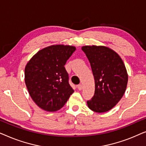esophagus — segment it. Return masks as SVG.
<instances>
[{
    "instance_id": "34e87169",
    "label": "esophagus",
    "mask_w": 146,
    "mask_h": 146,
    "mask_svg": "<svg viewBox=\"0 0 146 146\" xmlns=\"http://www.w3.org/2000/svg\"><path fill=\"white\" fill-rule=\"evenodd\" d=\"M78 89L79 90H81L82 89V84H79V85H78Z\"/></svg>"
}]
</instances>
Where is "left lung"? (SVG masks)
Instances as JSON below:
<instances>
[{
    "label": "left lung",
    "mask_w": 146,
    "mask_h": 146,
    "mask_svg": "<svg viewBox=\"0 0 146 146\" xmlns=\"http://www.w3.org/2000/svg\"><path fill=\"white\" fill-rule=\"evenodd\" d=\"M90 63L94 77V95L87 101L91 110L98 113L110 110L118 103L126 89L128 76L117 54L104 46L82 48Z\"/></svg>",
    "instance_id": "obj_1"
}]
</instances>
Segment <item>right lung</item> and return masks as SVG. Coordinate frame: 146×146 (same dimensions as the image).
I'll return each instance as SVG.
<instances>
[{
    "instance_id": "right-lung-1",
    "label": "right lung",
    "mask_w": 146,
    "mask_h": 146,
    "mask_svg": "<svg viewBox=\"0 0 146 146\" xmlns=\"http://www.w3.org/2000/svg\"><path fill=\"white\" fill-rule=\"evenodd\" d=\"M75 50L72 46H50L38 52L26 66L28 91L36 104L44 110H58L74 92L64 65Z\"/></svg>"
}]
</instances>
